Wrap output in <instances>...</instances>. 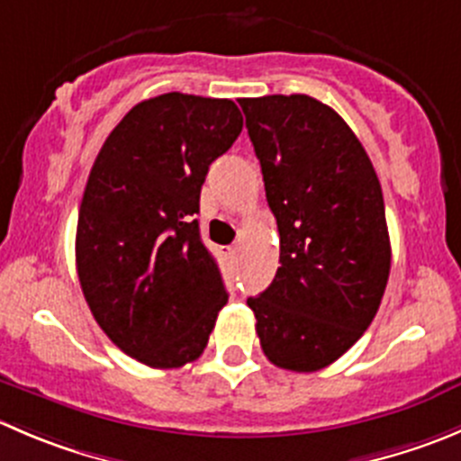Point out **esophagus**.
I'll use <instances>...</instances> for the list:
<instances>
[{
    "label": "esophagus",
    "mask_w": 461,
    "mask_h": 461,
    "mask_svg": "<svg viewBox=\"0 0 461 461\" xmlns=\"http://www.w3.org/2000/svg\"><path fill=\"white\" fill-rule=\"evenodd\" d=\"M222 254H225V257L230 258V261H234V258H236V254H239V249H236V248H231V245H227V248H222Z\"/></svg>",
    "instance_id": "34e87169"
}]
</instances>
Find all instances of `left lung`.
<instances>
[{"label":"left lung","instance_id":"8db88e82","mask_svg":"<svg viewBox=\"0 0 461 461\" xmlns=\"http://www.w3.org/2000/svg\"><path fill=\"white\" fill-rule=\"evenodd\" d=\"M239 103L281 263L248 306L272 365L317 372L358 342L381 306L392 261L381 182L333 107L306 94Z\"/></svg>","mask_w":461,"mask_h":461}]
</instances>
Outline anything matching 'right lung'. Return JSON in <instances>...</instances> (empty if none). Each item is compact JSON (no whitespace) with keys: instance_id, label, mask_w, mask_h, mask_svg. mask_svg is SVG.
<instances>
[{"instance_id":"right-lung-1","label":"right lung","mask_w":461,"mask_h":461,"mask_svg":"<svg viewBox=\"0 0 461 461\" xmlns=\"http://www.w3.org/2000/svg\"><path fill=\"white\" fill-rule=\"evenodd\" d=\"M243 117L230 98L168 92L110 132L89 171L76 227L85 302L123 354L155 369L194 363L227 303L200 240V189Z\"/></svg>"}]
</instances>
